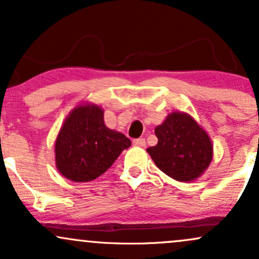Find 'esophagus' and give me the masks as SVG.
<instances>
[{"mask_svg":"<svg viewBox=\"0 0 259 259\" xmlns=\"http://www.w3.org/2000/svg\"><path fill=\"white\" fill-rule=\"evenodd\" d=\"M133 145L134 146H138V147H145L146 146V141H145V139H142V138L135 139L133 141Z\"/></svg>","mask_w":259,"mask_h":259,"instance_id":"obj_1","label":"esophagus"}]
</instances>
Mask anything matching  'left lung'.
<instances>
[{"label": "left lung", "instance_id": "obj_1", "mask_svg": "<svg viewBox=\"0 0 259 259\" xmlns=\"http://www.w3.org/2000/svg\"><path fill=\"white\" fill-rule=\"evenodd\" d=\"M158 144L147 152L163 173L178 181L203 174L213 157L209 136L190 115L174 112L154 129Z\"/></svg>", "mask_w": 259, "mask_h": 259}]
</instances>
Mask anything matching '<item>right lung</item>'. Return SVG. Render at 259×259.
Here are the masks:
<instances>
[{"instance_id": "right-lung-1", "label": "right lung", "mask_w": 259, "mask_h": 259, "mask_svg": "<svg viewBox=\"0 0 259 259\" xmlns=\"http://www.w3.org/2000/svg\"><path fill=\"white\" fill-rule=\"evenodd\" d=\"M132 141L108 129L99 106L76 107L64 121L56 140V165L59 173L75 183L102 175Z\"/></svg>"}]
</instances>
